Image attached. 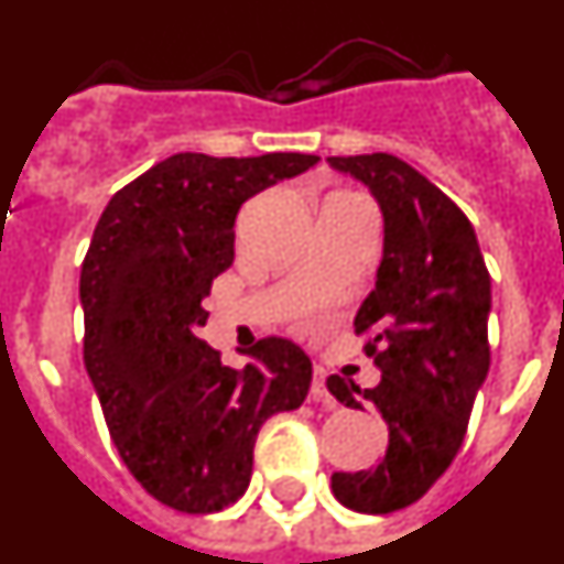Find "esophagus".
Here are the masks:
<instances>
[{
	"instance_id": "1",
	"label": "esophagus",
	"mask_w": 564,
	"mask_h": 564,
	"mask_svg": "<svg viewBox=\"0 0 564 564\" xmlns=\"http://www.w3.org/2000/svg\"><path fill=\"white\" fill-rule=\"evenodd\" d=\"M311 398L316 403H322V406H327V410H333V406H336V398L330 395V390H327V383H325V370L313 372Z\"/></svg>"
}]
</instances>
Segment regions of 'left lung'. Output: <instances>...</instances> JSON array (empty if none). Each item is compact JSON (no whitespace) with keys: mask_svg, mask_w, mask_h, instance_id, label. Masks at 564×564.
Returning a JSON list of instances; mask_svg holds the SVG:
<instances>
[{"mask_svg":"<svg viewBox=\"0 0 564 564\" xmlns=\"http://www.w3.org/2000/svg\"><path fill=\"white\" fill-rule=\"evenodd\" d=\"M327 163L370 188L383 214L376 288L356 313L381 381L358 390L330 376L327 390L352 410L376 406L390 430L378 466L336 471L330 486L352 511L392 514L430 491L466 437L491 364V276L466 214L410 163L387 152Z\"/></svg>","mask_w":564,"mask_h":564,"instance_id":"1","label":"left lung"}]
</instances>
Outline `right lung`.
Instances as JSON below:
<instances>
[{"instance_id":"1","label":"right lung","mask_w":564,"mask_h":564,"mask_svg":"<svg viewBox=\"0 0 564 564\" xmlns=\"http://www.w3.org/2000/svg\"><path fill=\"white\" fill-rule=\"evenodd\" d=\"M316 154H172L112 194L82 265L84 367L115 449L154 500L214 514L246 495L259 426L302 406L313 364L259 338L234 370L197 338L203 299L234 262L239 206Z\"/></svg>"}]
</instances>
